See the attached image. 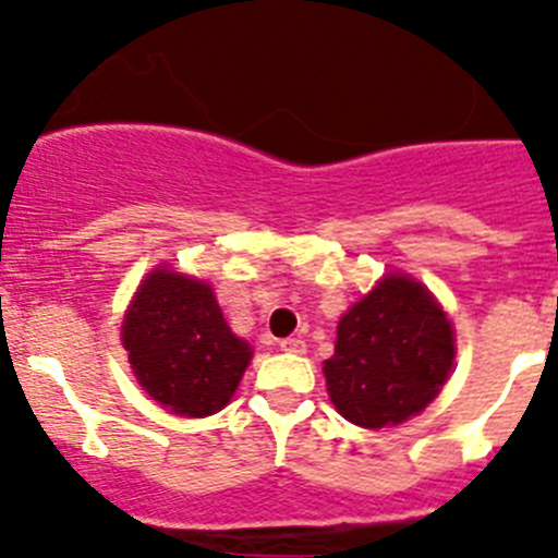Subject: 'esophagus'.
<instances>
[{
    "label": "esophagus",
    "mask_w": 558,
    "mask_h": 558,
    "mask_svg": "<svg viewBox=\"0 0 558 558\" xmlns=\"http://www.w3.org/2000/svg\"><path fill=\"white\" fill-rule=\"evenodd\" d=\"M280 350L283 353H305V341L298 336H289V339H280Z\"/></svg>",
    "instance_id": "esophagus-1"
}]
</instances>
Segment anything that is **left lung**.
Instances as JSON below:
<instances>
[{
    "mask_svg": "<svg viewBox=\"0 0 558 558\" xmlns=\"http://www.w3.org/2000/svg\"><path fill=\"white\" fill-rule=\"evenodd\" d=\"M453 330L420 283L389 275L341 316L336 353L325 361L333 405L361 428L420 414L448 380Z\"/></svg>",
    "mask_w": 558,
    "mask_h": 558,
    "instance_id": "8db88e82",
    "label": "left lung"
}]
</instances>
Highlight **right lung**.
<instances>
[{
    "label": "right lung",
    "instance_id": "right-lung-1",
    "mask_svg": "<svg viewBox=\"0 0 558 558\" xmlns=\"http://www.w3.org/2000/svg\"><path fill=\"white\" fill-rule=\"evenodd\" d=\"M124 350L149 398L183 416L217 414L250 364L203 280L155 269L124 316Z\"/></svg>",
    "mask_w": 558,
    "mask_h": 558
}]
</instances>
